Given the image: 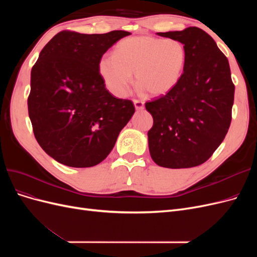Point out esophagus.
I'll use <instances>...</instances> for the list:
<instances>
[{"mask_svg":"<svg viewBox=\"0 0 257 257\" xmlns=\"http://www.w3.org/2000/svg\"><path fill=\"white\" fill-rule=\"evenodd\" d=\"M133 103H134V106H135V108H136V110H142V109H144L145 103L143 102V100L134 99V100H133Z\"/></svg>","mask_w":257,"mask_h":257,"instance_id":"obj_1","label":"esophagus"}]
</instances>
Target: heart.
Listing matches in <instances>:
<instances>
[{"label": "heart", "mask_w": 257, "mask_h": 257, "mask_svg": "<svg viewBox=\"0 0 257 257\" xmlns=\"http://www.w3.org/2000/svg\"><path fill=\"white\" fill-rule=\"evenodd\" d=\"M186 62L183 43L173 38L133 36L115 46L113 54H104L98 61V73L111 94L127 95L135 80L150 95H164L180 80Z\"/></svg>", "instance_id": "b5f03b06"}]
</instances>
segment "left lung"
I'll use <instances>...</instances> for the list:
<instances>
[{"label": "left lung", "mask_w": 257, "mask_h": 257, "mask_svg": "<svg viewBox=\"0 0 257 257\" xmlns=\"http://www.w3.org/2000/svg\"><path fill=\"white\" fill-rule=\"evenodd\" d=\"M158 34L183 43L186 62L176 87L146 103L153 116L150 155L162 167H195L211 157L230 125L235 85L228 60L199 28Z\"/></svg>", "instance_id": "8db88e82"}]
</instances>
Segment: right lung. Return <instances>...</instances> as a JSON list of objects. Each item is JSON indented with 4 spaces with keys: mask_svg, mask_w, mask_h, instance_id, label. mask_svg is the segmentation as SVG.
I'll use <instances>...</instances> for the list:
<instances>
[{
    "mask_svg": "<svg viewBox=\"0 0 257 257\" xmlns=\"http://www.w3.org/2000/svg\"><path fill=\"white\" fill-rule=\"evenodd\" d=\"M130 34L62 31L32 67L28 109L34 136L61 164L80 168L99 164L134 114L133 102L114 97L98 73L103 54Z\"/></svg>",
    "mask_w": 257,
    "mask_h": 257,
    "instance_id": "right-lung-1",
    "label": "right lung"
}]
</instances>
